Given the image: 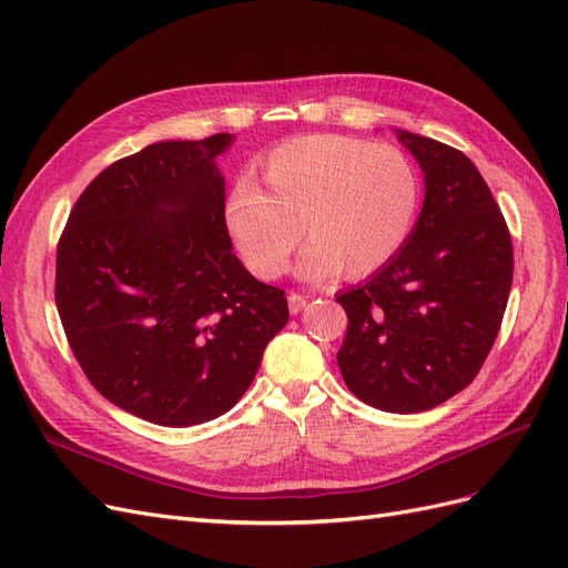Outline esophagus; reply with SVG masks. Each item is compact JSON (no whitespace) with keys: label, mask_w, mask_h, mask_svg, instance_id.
Returning a JSON list of instances; mask_svg holds the SVG:
<instances>
[{"label":"esophagus","mask_w":568,"mask_h":568,"mask_svg":"<svg viewBox=\"0 0 568 568\" xmlns=\"http://www.w3.org/2000/svg\"><path fill=\"white\" fill-rule=\"evenodd\" d=\"M305 296H301V294H296V291H291L288 294V311H291V315H298L303 307H305Z\"/></svg>","instance_id":"1"}]
</instances>
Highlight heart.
Listing matches in <instances>:
<instances>
[{
  "mask_svg": "<svg viewBox=\"0 0 568 568\" xmlns=\"http://www.w3.org/2000/svg\"><path fill=\"white\" fill-rule=\"evenodd\" d=\"M263 186L239 180L222 220L246 267L261 280L286 272L301 227L298 274L367 277L400 251L422 201L419 170L405 151L338 134H307L274 146Z\"/></svg>",
  "mask_w": 568,
  "mask_h": 568,
  "instance_id": "obj_1",
  "label": "heart"
}]
</instances>
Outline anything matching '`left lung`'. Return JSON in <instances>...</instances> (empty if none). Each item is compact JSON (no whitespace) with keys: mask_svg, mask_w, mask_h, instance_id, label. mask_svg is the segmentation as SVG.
<instances>
[{"mask_svg":"<svg viewBox=\"0 0 568 568\" xmlns=\"http://www.w3.org/2000/svg\"><path fill=\"white\" fill-rule=\"evenodd\" d=\"M424 173V205L400 251L336 301V355L359 400L412 415L467 388L500 332L514 253L486 180L462 151L395 130Z\"/></svg>","mask_w":568,"mask_h":568,"instance_id":"obj_1","label":"left lung"}]
</instances>
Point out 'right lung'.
Here are the masks:
<instances>
[{
  "mask_svg": "<svg viewBox=\"0 0 568 568\" xmlns=\"http://www.w3.org/2000/svg\"><path fill=\"white\" fill-rule=\"evenodd\" d=\"M234 142H156L84 189L57 248V307L106 400L159 426L232 409L288 322L282 288L232 253L215 159Z\"/></svg>",
  "mask_w": 568,
  "mask_h": 568,
  "instance_id": "obj_1",
  "label": "right lung"
}]
</instances>
